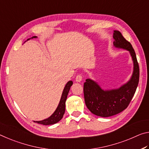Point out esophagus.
I'll return each mask as SVG.
<instances>
[{
    "instance_id": "obj_1",
    "label": "esophagus",
    "mask_w": 149,
    "mask_h": 149,
    "mask_svg": "<svg viewBox=\"0 0 149 149\" xmlns=\"http://www.w3.org/2000/svg\"><path fill=\"white\" fill-rule=\"evenodd\" d=\"M76 82H80L82 80V75L81 74H78L76 77Z\"/></svg>"
}]
</instances>
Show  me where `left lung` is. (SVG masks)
<instances>
[{"instance_id": "obj_1", "label": "left lung", "mask_w": 149, "mask_h": 149, "mask_svg": "<svg viewBox=\"0 0 149 149\" xmlns=\"http://www.w3.org/2000/svg\"><path fill=\"white\" fill-rule=\"evenodd\" d=\"M113 45L129 51L133 63L131 79L118 88L104 90L97 82L88 79L84 84V101L87 108L94 115L107 118L125 109L135 93L139 80V67L135 51L119 31L114 30Z\"/></svg>"}]
</instances>
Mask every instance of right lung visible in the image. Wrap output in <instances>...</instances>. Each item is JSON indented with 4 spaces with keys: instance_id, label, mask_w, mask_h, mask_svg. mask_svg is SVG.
I'll return each instance as SVG.
<instances>
[{
    "instance_id": "obj_1",
    "label": "right lung",
    "mask_w": 149,
    "mask_h": 149,
    "mask_svg": "<svg viewBox=\"0 0 149 149\" xmlns=\"http://www.w3.org/2000/svg\"><path fill=\"white\" fill-rule=\"evenodd\" d=\"M33 38H37V36H33L31 39ZM31 38L28 39V40H30ZM27 40V41H28ZM73 84L72 81L70 80L66 84L65 86L63 89V93L61 95V97L60 102L58 103V105L57 106V109H55V111L53 112V113L50 117H49L48 118L43 119L41 121H34V122L42 124L44 125H53V124L57 123L61 119L63 118V115H64L65 111V102L67 100V97L69 94V92L70 91V86H72Z\"/></svg>"
}]
</instances>
